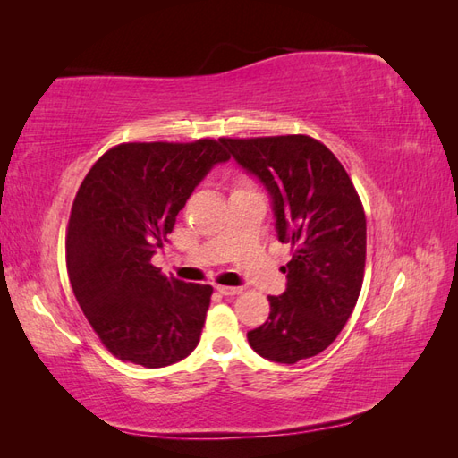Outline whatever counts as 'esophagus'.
Segmentation results:
<instances>
[{
  "mask_svg": "<svg viewBox=\"0 0 458 458\" xmlns=\"http://www.w3.org/2000/svg\"><path fill=\"white\" fill-rule=\"evenodd\" d=\"M222 295H238L242 293V287H230V285H218L216 287Z\"/></svg>",
  "mask_w": 458,
  "mask_h": 458,
  "instance_id": "34e87169",
  "label": "esophagus"
}]
</instances>
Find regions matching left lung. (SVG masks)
Wrapping results in <instances>:
<instances>
[{
  "label": "left lung",
  "mask_w": 458,
  "mask_h": 458,
  "mask_svg": "<svg viewBox=\"0 0 458 458\" xmlns=\"http://www.w3.org/2000/svg\"><path fill=\"white\" fill-rule=\"evenodd\" d=\"M242 169L264 184L279 242L293 256L287 287L269 297V317L250 330L261 358L295 364L335 343L352 315L366 264V216L348 173L309 135L222 140Z\"/></svg>",
  "instance_id": "8db88e82"
}]
</instances>
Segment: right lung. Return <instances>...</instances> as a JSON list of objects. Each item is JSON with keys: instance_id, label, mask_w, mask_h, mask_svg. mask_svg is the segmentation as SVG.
<instances>
[{"instance_id": "right-lung-1", "label": "right lung", "mask_w": 458, "mask_h": 458, "mask_svg": "<svg viewBox=\"0 0 458 458\" xmlns=\"http://www.w3.org/2000/svg\"><path fill=\"white\" fill-rule=\"evenodd\" d=\"M228 159L222 140L122 143L84 177L68 220L66 269L115 358L163 368L197 348L212 287L165 277L151 258L199 182Z\"/></svg>"}]
</instances>
